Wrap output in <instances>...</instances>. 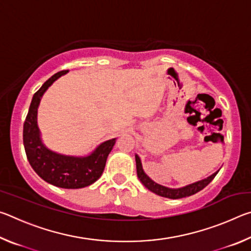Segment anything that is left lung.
Instances as JSON below:
<instances>
[{"instance_id": "1", "label": "left lung", "mask_w": 251, "mask_h": 251, "mask_svg": "<svg viewBox=\"0 0 251 251\" xmlns=\"http://www.w3.org/2000/svg\"><path fill=\"white\" fill-rule=\"evenodd\" d=\"M136 169H137V176L139 178V180L143 182V185L151 190V192L155 193L159 196L166 197V198H172V199H178V198H184L187 196H192V195H195L198 192H201V189L205 188V187L209 184V182L214 179L215 176L217 175V173L212 174L211 176H209L206 179L194 182L192 185H188L186 187H182V188H178V189H171L167 188V187L160 186L156 182L152 181L150 177H148L145 173H144L143 168H142V164H141V159L139 157L136 155Z\"/></svg>"}]
</instances>
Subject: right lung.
Returning a JSON list of instances; mask_svg holds the SVG:
<instances>
[{
  "label": "right lung",
  "mask_w": 251,
  "mask_h": 251,
  "mask_svg": "<svg viewBox=\"0 0 251 251\" xmlns=\"http://www.w3.org/2000/svg\"><path fill=\"white\" fill-rule=\"evenodd\" d=\"M67 70L54 74L33 95L28 113L23 125V144L28 163L42 179L56 187L67 189L83 188L95 182L103 174L106 159L115 144L109 139L96 148L92 155L83 158L55 154L41 143L36 124L37 107L44 92Z\"/></svg>",
  "instance_id": "obj_1"
}]
</instances>
